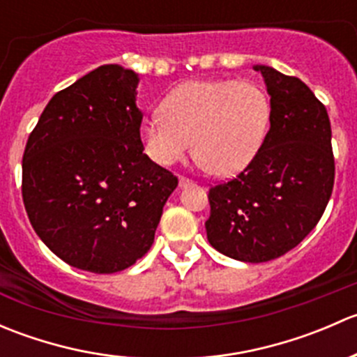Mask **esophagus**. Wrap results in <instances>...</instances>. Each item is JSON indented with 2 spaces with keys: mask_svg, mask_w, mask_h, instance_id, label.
I'll return each instance as SVG.
<instances>
[{
  "mask_svg": "<svg viewBox=\"0 0 357 357\" xmlns=\"http://www.w3.org/2000/svg\"><path fill=\"white\" fill-rule=\"evenodd\" d=\"M179 186H181V188H188V186H193V181L181 176V178H179Z\"/></svg>",
  "mask_w": 357,
  "mask_h": 357,
  "instance_id": "34e87169",
  "label": "esophagus"
}]
</instances>
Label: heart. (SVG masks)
I'll use <instances>...</instances> for the list:
<instances>
[{"label": "heart", "mask_w": 357, "mask_h": 357, "mask_svg": "<svg viewBox=\"0 0 357 357\" xmlns=\"http://www.w3.org/2000/svg\"><path fill=\"white\" fill-rule=\"evenodd\" d=\"M271 100L262 86L233 79L183 82L162 102V114L143 119L145 153L158 165H171L190 149L215 176L248 167L268 138Z\"/></svg>", "instance_id": "heart-1"}]
</instances>
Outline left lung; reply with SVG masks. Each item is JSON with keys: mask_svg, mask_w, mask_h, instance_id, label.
Here are the masks:
<instances>
[{"mask_svg": "<svg viewBox=\"0 0 357 357\" xmlns=\"http://www.w3.org/2000/svg\"><path fill=\"white\" fill-rule=\"evenodd\" d=\"M271 96V128L257 157L235 179L208 190L207 240L243 262H266L297 247L332 197L335 160L325 105L297 77L254 66Z\"/></svg>", "mask_w": 357, "mask_h": 357, "instance_id": "8db88e82", "label": "left lung"}]
</instances>
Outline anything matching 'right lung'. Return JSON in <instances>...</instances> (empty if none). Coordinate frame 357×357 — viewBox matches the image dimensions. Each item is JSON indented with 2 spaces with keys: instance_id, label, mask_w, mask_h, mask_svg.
I'll return each mask as SVG.
<instances>
[{
  "instance_id": "obj_1",
  "label": "right lung",
  "mask_w": 357,
  "mask_h": 357,
  "mask_svg": "<svg viewBox=\"0 0 357 357\" xmlns=\"http://www.w3.org/2000/svg\"><path fill=\"white\" fill-rule=\"evenodd\" d=\"M139 77L102 66L56 93L25 145L29 221L67 264L109 275L152 247L178 178L143 153Z\"/></svg>"
}]
</instances>
